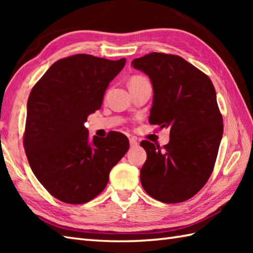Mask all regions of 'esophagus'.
I'll return each instance as SVG.
<instances>
[{"mask_svg":"<svg viewBox=\"0 0 253 253\" xmlns=\"http://www.w3.org/2000/svg\"><path fill=\"white\" fill-rule=\"evenodd\" d=\"M129 143H130V147H137L138 146V142L135 138H129Z\"/></svg>","mask_w":253,"mask_h":253,"instance_id":"34e87169","label":"esophagus"}]
</instances>
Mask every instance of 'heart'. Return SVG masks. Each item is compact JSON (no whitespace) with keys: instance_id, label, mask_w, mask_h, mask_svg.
Instances as JSON below:
<instances>
[{"instance_id":"obj_1","label":"heart","mask_w":253,"mask_h":253,"mask_svg":"<svg viewBox=\"0 0 253 253\" xmlns=\"http://www.w3.org/2000/svg\"><path fill=\"white\" fill-rule=\"evenodd\" d=\"M141 79H144V78H143V77H141V76H133V77H131V79H130L129 84H132V83L139 82V80H141Z\"/></svg>"}]
</instances>
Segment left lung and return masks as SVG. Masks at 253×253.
<instances>
[{
	"instance_id": "obj_1",
	"label": "left lung",
	"mask_w": 253,
	"mask_h": 253,
	"mask_svg": "<svg viewBox=\"0 0 253 253\" xmlns=\"http://www.w3.org/2000/svg\"><path fill=\"white\" fill-rule=\"evenodd\" d=\"M131 65L151 80L150 124L169 128V142L163 149L147 140L140 143L147 152L142 187L161 202L186 201L211 176L222 140L215 89L206 74L177 55L153 52Z\"/></svg>"
}]
</instances>
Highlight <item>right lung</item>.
I'll return each mask as SVG.
<instances>
[{"label":"right lung","mask_w":253,"mask_h":253,"mask_svg":"<svg viewBox=\"0 0 253 253\" xmlns=\"http://www.w3.org/2000/svg\"><path fill=\"white\" fill-rule=\"evenodd\" d=\"M126 60L89 54L62 58L32 88L27 103L24 147L37 179L65 203H85L101 193L113 166L129 149L112 131L89 137L87 117L101 109L109 84Z\"/></svg>","instance_id":"obj_1"}]
</instances>
